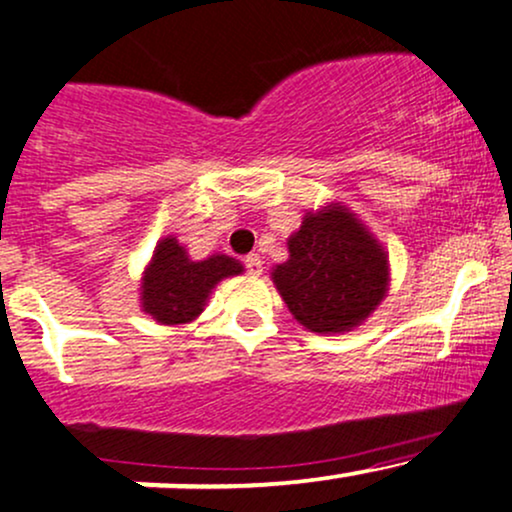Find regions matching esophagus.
<instances>
[{"mask_svg": "<svg viewBox=\"0 0 512 512\" xmlns=\"http://www.w3.org/2000/svg\"><path fill=\"white\" fill-rule=\"evenodd\" d=\"M243 265H245V269H247V274H262V260L257 255H247L245 260H243Z\"/></svg>", "mask_w": 512, "mask_h": 512, "instance_id": "34e87169", "label": "esophagus"}]
</instances>
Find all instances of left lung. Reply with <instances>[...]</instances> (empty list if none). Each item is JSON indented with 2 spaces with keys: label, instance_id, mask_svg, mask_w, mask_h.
Listing matches in <instances>:
<instances>
[{
  "label": "left lung",
  "instance_id": "8db88e82",
  "mask_svg": "<svg viewBox=\"0 0 512 512\" xmlns=\"http://www.w3.org/2000/svg\"><path fill=\"white\" fill-rule=\"evenodd\" d=\"M272 279L301 325L313 333H345L384 299L389 262L350 211L328 206L303 218L289 238V260Z\"/></svg>",
  "mask_w": 512,
  "mask_h": 512
}]
</instances>
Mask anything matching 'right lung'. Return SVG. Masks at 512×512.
Segmentation results:
<instances>
[{"label":"right lung","instance_id":"1","mask_svg":"<svg viewBox=\"0 0 512 512\" xmlns=\"http://www.w3.org/2000/svg\"><path fill=\"white\" fill-rule=\"evenodd\" d=\"M240 272L243 265L233 257L213 255L192 262L177 240H160L143 277V311L157 323H189L204 311L213 286Z\"/></svg>","mask_w":512,"mask_h":512}]
</instances>
